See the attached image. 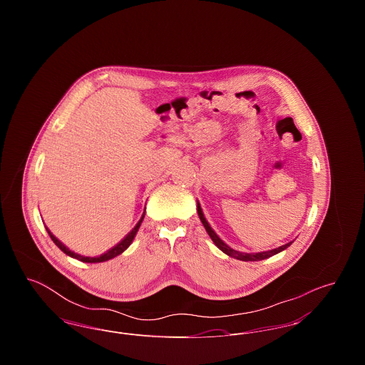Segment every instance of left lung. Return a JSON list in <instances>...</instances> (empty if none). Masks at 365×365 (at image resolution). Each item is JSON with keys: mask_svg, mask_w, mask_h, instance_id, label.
<instances>
[{"mask_svg": "<svg viewBox=\"0 0 365 365\" xmlns=\"http://www.w3.org/2000/svg\"><path fill=\"white\" fill-rule=\"evenodd\" d=\"M197 212H198V216H200V220L202 222V225L205 227V230H207V232H208L209 237H210V240L213 241V243L223 252V253H226L227 256H230V257H234V259H237V260L241 261H260L265 260V259H268V257H271V256H274V255H278L279 252H282V250H284V249H287L292 242L286 243V245H282V246H279L277 249H272V250H267V252H259V253H243V252H238V250H235V249H232V247H230L228 245H227L215 231H213V228L210 227V225L208 223V220L205 219V216H204V212H202V209H201V205H200V202L197 201Z\"/></svg>", "mask_w": 365, "mask_h": 365, "instance_id": "8db88e82", "label": "left lung"}]
</instances>
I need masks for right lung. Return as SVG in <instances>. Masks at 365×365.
<instances>
[{
	"instance_id": "right-lung-1",
	"label": "right lung",
	"mask_w": 365,
	"mask_h": 365,
	"mask_svg": "<svg viewBox=\"0 0 365 365\" xmlns=\"http://www.w3.org/2000/svg\"><path fill=\"white\" fill-rule=\"evenodd\" d=\"M143 217H145V212L142 213V217H140V220H139L138 223H137L135 227L123 238L120 242L118 243V245H115L113 247H110L108 252H105L104 255L97 256V257H87V256H82V255H79V253L72 252L64 243L61 242V241H58V240L53 235L52 232H51V230H49L48 227H46V231H48V234L51 235L53 242L57 245V247L61 249V252H64L67 256H70L72 259H76V260L82 261V262H104V261L110 260V259H113V257L122 255L123 252L133 243L135 235H137V232H138L139 227H140V223H142Z\"/></svg>"
}]
</instances>
